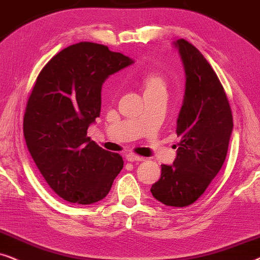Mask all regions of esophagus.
<instances>
[{
  "mask_svg": "<svg viewBox=\"0 0 260 260\" xmlns=\"http://www.w3.org/2000/svg\"><path fill=\"white\" fill-rule=\"evenodd\" d=\"M126 159L128 161H144L145 160V158H143V157H140V155H137V154H133V153H128L127 155H126Z\"/></svg>",
  "mask_w": 260,
  "mask_h": 260,
  "instance_id": "esophagus-1",
  "label": "esophagus"
}]
</instances>
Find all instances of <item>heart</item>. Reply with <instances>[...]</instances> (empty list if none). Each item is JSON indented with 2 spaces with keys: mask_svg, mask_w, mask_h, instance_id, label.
I'll use <instances>...</instances> for the list:
<instances>
[{
  "mask_svg": "<svg viewBox=\"0 0 260 260\" xmlns=\"http://www.w3.org/2000/svg\"><path fill=\"white\" fill-rule=\"evenodd\" d=\"M144 85L145 88H146V90L164 88V81H162L160 76L151 74V75H147L146 77L144 78Z\"/></svg>",
  "mask_w": 260,
  "mask_h": 260,
  "instance_id": "1",
  "label": "heart"
}]
</instances>
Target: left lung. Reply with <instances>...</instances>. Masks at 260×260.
I'll list each match as a JSON object with an SVG mask.
<instances>
[{
  "mask_svg": "<svg viewBox=\"0 0 260 260\" xmlns=\"http://www.w3.org/2000/svg\"><path fill=\"white\" fill-rule=\"evenodd\" d=\"M185 72V91L176 133L181 138L174 164L161 165L151 188L165 206L186 207L199 199L219 174L233 131V116L215 71L195 46L174 43Z\"/></svg>",
  "mask_w": 260,
  "mask_h": 260,
  "instance_id": "8db88e82",
  "label": "left lung"
}]
</instances>
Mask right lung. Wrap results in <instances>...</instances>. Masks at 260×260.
<instances>
[{
	"instance_id": "1",
	"label": "right lung",
	"mask_w": 260,
	"mask_h": 260,
	"mask_svg": "<svg viewBox=\"0 0 260 260\" xmlns=\"http://www.w3.org/2000/svg\"><path fill=\"white\" fill-rule=\"evenodd\" d=\"M133 63L105 45L85 41L61 50L38 76L23 134L45 181L68 202H99L122 170V157L100 147L86 131L100 117L103 83Z\"/></svg>"
}]
</instances>
